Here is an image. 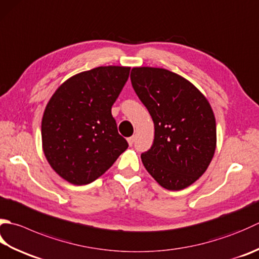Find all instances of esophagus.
<instances>
[{"label": "esophagus", "mask_w": 259, "mask_h": 259, "mask_svg": "<svg viewBox=\"0 0 259 259\" xmlns=\"http://www.w3.org/2000/svg\"><path fill=\"white\" fill-rule=\"evenodd\" d=\"M128 143H129L130 146L134 145V143H135V137H134V136L130 137V138H128Z\"/></svg>", "instance_id": "esophagus-1"}]
</instances>
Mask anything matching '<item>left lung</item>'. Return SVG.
Segmentation results:
<instances>
[{"instance_id":"1","label":"left lung","mask_w":259,"mask_h":259,"mask_svg":"<svg viewBox=\"0 0 259 259\" xmlns=\"http://www.w3.org/2000/svg\"><path fill=\"white\" fill-rule=\"evenodd\" d=\"M131 84L155 125L150 149L141 160L166 190L180 191L203 175L213 158V111L195 86L164 68L135 67Z\"/></svg>"}]
</instances>
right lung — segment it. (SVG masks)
<instances>
[{"mask_svg": "<svg viewBox=\"0 0 259 259\" xmlns=\"http://www.w3.org/2000/svg\"><path fill=\"white\" fill-rule=\"evenodd\" d=\"M129 73L120 66L86 70L66 80L49 100L41 122L44 153L69 183H92L128 148L111 109Z\"/></svg>", "mask_w": 259, "mask_h": 259, "instance_id": "1", "label": "right lung"}]
</instances>
